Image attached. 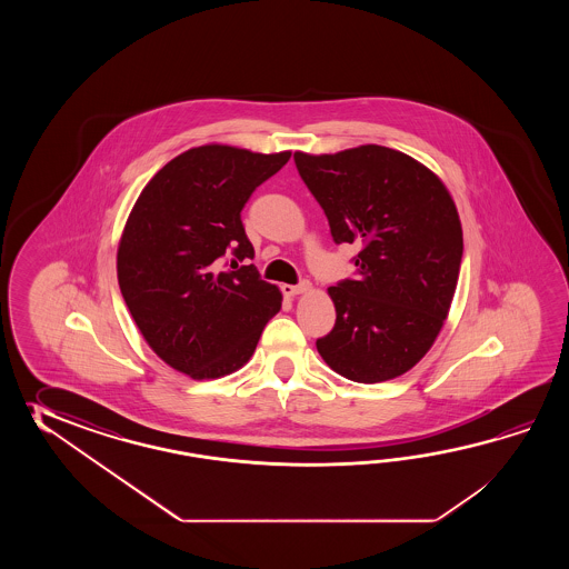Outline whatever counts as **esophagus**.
<instances>
[{
  "label": "esophagus",
  "instance_id": "obj_1",
  "mask_svg": "<svg viewBox=\"0 0 569 569\" xmlns=\"http://www.w3.org/2000/svg\"><path fill=\"white\" fill-rule=\"evenodd\" d=\"M280 289H282V292H284L287 297H297V295H302V292H307V290L311 289V284H309V282H301V284H282Z\"/></svg>",
  "mask_w": 569,
  "mask_h": 569
}]
</instances>
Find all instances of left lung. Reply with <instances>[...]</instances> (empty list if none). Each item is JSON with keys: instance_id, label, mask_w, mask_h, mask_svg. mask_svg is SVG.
<instances>
[{"instance_id": "obj_1", "label": "left lung", "mask_w": 569, "mask_h": 569, "mask_svg": "<svg viewBox=\"0 0 569 569\" xmlns=\"http://www.w3.org/2000/svg\"><path fill=\"white\" fill-rule=\"evenodd\" d=\"M336 243H358V279L329 287L336 327L317 351L338 375L375 385L409 372L436 343L460 277L463 233L448 187L387 146L295 152Z\"/></svg>"}]
</instances>
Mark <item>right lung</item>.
I'll use <instances>...</instances> for the list:
<instances>
[{"instance_id":"right-lung-1","label":"right lung","mask_w":569,"mask_h":569,"mask_svg":"<svg viewBox=\"0 0 569 569\" xmlns=\"http://www.w3.org/2000/svg\"><path fill=\"white\" fill-rule=\"evenodd\" d=\"M284 152L203 144L172 158L136 199L118 243V282L146 343L172 370L213 380L254 353L282 292L260 280L242 213ZM232 252L233 271L220 270Z\"/></svg>"}]
</instances>
